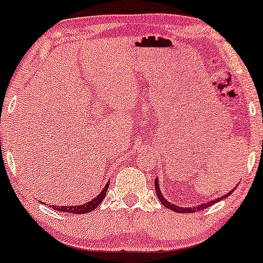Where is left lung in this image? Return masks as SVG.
<instances>
[{
  "label": "left lung",
  "instance_id": "8db88e82",
  "mask_svg": "<svg viewBox=\"0 0 263 263\" xmlns=\"http://www.w3.org/2000/svg\"><path fill=\"white\" fill-rule=\"evenodd\" d=\"M155 187H156V194H157V197H158V199H160V201H161L162 205L166 206L167 209H170V210H172V211H174V212H179V213H191V212H195V211L205 210V209H207V207L212 206L213 203L218 202V201H221V200H223V199H226V197H228V196L231 195V194L233 193V190H231V191H229L228 194H226L224 196L218 197V199H216L215 201H209V202L201 203V205H197V206H195V207H179V206H177V205H173V203H171L170 201H167L166 199H164L163 195H162L161 190H160V186H158V180H157V179L155 180Z\"/></svg>",
  "mask_w": 263,
  "mask_h": 263
}]
</instances>
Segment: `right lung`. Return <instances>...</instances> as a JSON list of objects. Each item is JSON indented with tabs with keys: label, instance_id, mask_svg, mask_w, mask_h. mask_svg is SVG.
I'll return each instance as SVG.
<instances>
[{
	"label": "right lung",
	"instance_id": "1",
	"mask_svg": "<svg viewBox=\"0 0 263 263\" xmlns=\"http://www.w3.org/2000/svg\"><path fill=\"white\" fill-rule=\"evenodd\" d=\"M108 184H109V180L107 181V184L105 185V187H103V190L95 197V199L89 201V202L84 203V205H76V206H54V205H52L51 207H52V209L56 210V211H61V212L77 213V215H82V213L91 212V211L95 210L96 207L102 202V200L105 199L107 189H108ZM42 203H44V202H42Z\"/></svg>",
	"mask_w": 263,
	"mask_h": 263
}]
</instances>
